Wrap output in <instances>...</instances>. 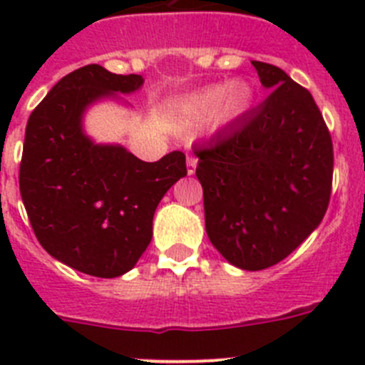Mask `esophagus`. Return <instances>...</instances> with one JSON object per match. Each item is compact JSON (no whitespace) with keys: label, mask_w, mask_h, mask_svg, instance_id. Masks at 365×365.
<instances>
[{"label":"esophagus","mask_w":365,"mask_h":365,"mask_svg":"<svg viewBox=\"0 0 365 365\" xmlns=\"http://www.w3.org/2000/svg\"><path fill=\"white\" fill-rule=\"evenodd\" d=\"M195 168H197V159L193 155H188L186 157V170H188V175H193L195 173Z\"/></svg>","instance_id":"obj_1"}]
</instances>
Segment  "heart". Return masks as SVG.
I'll return each mask as SVG.
<instances>
[{
  "label": "heart",
  "instance_id": "1",
  "mask_svg": "<svg viewBox=\"0 0 365 365\" xmlns=\"http://www.w3.org/2000/svg\"><path fill=\"white\" fill-rule=\"evenodd\" d=\"M252 100L254 91L248 83L214 86L186 98L180 106V115L190 125L205 124L214 115L219 122H230L245 115L252 106Z\"/></svg>",
  "mask_w": 365,
  "mask_h": 365
}]
</instances>
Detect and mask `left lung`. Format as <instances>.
<instances>
[{
  "instance_id": "left-lung-1",
  "label": "left lung",
  "mask_w": 365,
  "mask_h": 365,
  "mask_svg": "<svg viewBox=\"0 0 365 365\" xmlns=\"http://www.w3.org/2000/svg\"><path fill=\"white\" fill-rule=\"evenodd\" d=\"M252 66L270 95L193 153L212 245L237 269L263 270L285 259L324 219L333 143L305 87L279 67Z\"/></svg>"
}]
</instances>
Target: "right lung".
I'll list each match as a JSON object with an SVG mask.
<instances>
[{"instance_id": "1", "label": "right lung", "mask_w": 365, "mask_h": 365, "mask_svg": "<svg viewBox=\"0 0 365 365\" xmlns=\"http://www.w3.org/2000/svg\"><path fill=\"white\" fill-rule=\"evenodd\" d=\"M143 83L140 74L80 67L47 93L25 130L19 192L32 230L54 259L96 278H117L137 265L153 235L157 205L186 175L182 151L144 163L83 131L93 104Z\"/></svg>"}]
</instances>
